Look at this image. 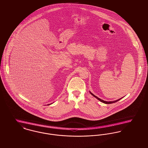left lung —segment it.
<instances>
[{"mask_svg": "<svg viewBox=\"0 0 148 148\" xmlns=\"http://www.w3.org/2000/svg\"><path fill=\"white\" fill-rule=\"evenodd\" d=\"M91 95H92V96H93L95 97H96L97 99H98L99 100H100L101 102H103V103H107V104H109V103H114V102H117V101H118L119 100H120L121 99H118V100H115V101H109V102H108V101H103V100H102L101 99H99V97H97V96H96L95 95H94L93 93H92L91 92Z\"/></svg>", "mask_w": 148, "mask_h": 148, "instance_id": "obj_1", "label": "left lung"}]
</instances>
